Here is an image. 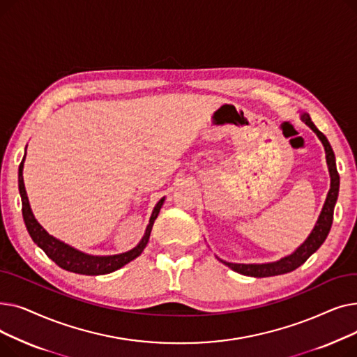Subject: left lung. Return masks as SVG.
I'll return each mask as SVG.
<instances>
[{
    "label": "left lung",
    "mask_w": 357,
    "mask_h": 357,
    "mask_svg": "<svg viewBox=\"0 0 357 357\" xmlns=\"http://www.w3.org/2000/svg\"><path fill=\"white\" fill-rule=\"evenodd\" d=\"M301 120L314 131L317 137L320 139L326 150V162H327L328 174H330V190H328L326 202L323 205V210L320 215H318L314 229L311 230V233L308 234V237L305 238L303 245L298 246L291 255L280 257L276 261H268V264H231V261H226L220 259L218 256H215L221 264L229 266L231 271L237 273L253 276V278H268V276H276V275H284V273L292 272L296 268L301 266L312 253H315L318 249H320V246L323 245L330 233L334 207H335L337 197H339V188H340V176L335 167V156L327 137L314 126L307 112H301Z\"/></svg>",
    "instance_id": "8db88e82"
}]
</instances>
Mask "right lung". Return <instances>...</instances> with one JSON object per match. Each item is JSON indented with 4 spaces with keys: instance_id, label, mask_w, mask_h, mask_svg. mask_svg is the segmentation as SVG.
Wrapping results in <instances>:
<instances>
[{
    "instance_id": "add662e5",
    "label": "right lung",
    "mask_w": 357,
    "mask_h": 357,
    "mask_svg": "<svg viewBox=\"0 0 357 357\" xmlns=\"http://www.w3.org/2000/svg\"><path fill=\"white\" fill-rule=\"evenodd\" d=\"M24 159H26V155L20 163V167H18V191H20V197H22V202H23L24 224H26L27 231H29L30 237L33 238V241L54 261L56 265L65 271L73 272V273L96 276V275H105V273L114 272V271L123 268L124 265H127L128 261H131L142 255V252L144 250L147 241H149L150 231H152V227H153V222L158 218L159 211L165 202V197L160 198L159 202L155 205L152 215H150L149 224L146 227V231L136 248H133L128 252L120 253V255L92 256V255L84 253L78 249L66 245V243H63L59 238L53 237L40 226V222L36 220V217L31 211V207H30L29 197H27L26 186H24V179H23Z\"/></svg>"
}]
</instances>
